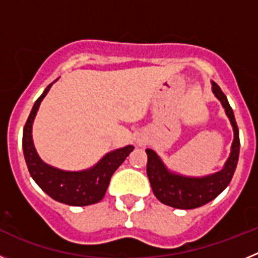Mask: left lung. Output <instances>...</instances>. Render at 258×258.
<instances>
[{"mask_svg": "<svg viewBox=\"0 0 258 258\" xmlns=\"http://www.w3.org/2000/svg\"><path fill=\"white\" fill-rule=\"evenodd\" d=\"M213 93L222 103L226 111L227 117L234 129V142L231 146V154L227 159L223 169L214 174L202 177V178H191L183 175L174 174L166 169L160 157L151 149H147V175L155 197L165 206L178 209H194L204 206L214 198H217L231 181L236 164L239 159V129L235 121V116L230 107L226 95L223 94L220 86L213 83Z\"/></svg>", "mask_w": 258, "mask_h": 258, "instance_id": "left-lung-1", "label": "left lung"}]
</instances>
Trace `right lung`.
Segmentation results:
<instances>
[{
    "mask_svg": "<svg viewBox=\"0 0 258 258\" xmlns=\"http://www.w3.org/2000/svg\"><path fill=\"white\" fill-rule=\"evenodd\" d=\"M50 84L33 104L24 129H23V152L29 174L45 192L56 202L68 206L84 207L95 204L103 199L109 179L121 165L126 156L134 150L133 146L109 152L92 169L83 172H64L47 165L38 157L32 141V124L40 103L50 90Z\"/></svg>",
    "mask_w": 258,
    "mask_h": 258,
    "instance_id": "1",
    "label": "right lung"
}]
</instances>
